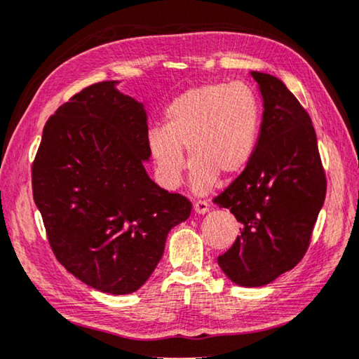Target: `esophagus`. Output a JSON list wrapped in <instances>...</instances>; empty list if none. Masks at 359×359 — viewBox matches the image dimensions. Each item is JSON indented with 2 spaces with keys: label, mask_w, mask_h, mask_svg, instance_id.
Segmentation results:
<instances>
[{
  "label": "esophagus",
  "mask_w": 359,
  "mask_h": 359,
  "mask_svg": "<svg viewBox=\"0 0 359 359\" xmlns=\"http://www.w3.org/2000/svg\"><path fill=\"white\" fill-rule=\"evenodd\" d=\"M208 208H210V205H208L207 201H197V202H194V210H196V213H198V215L207 213Z\"/></svg>",
  "instance_id": "esophagus-1"
}]
</instances>
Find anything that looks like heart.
<instances>
[{"label":"heart","instance_id":"obj_1","mask_svg":"<svg viewBox=\"0 0 359 359\" xmlns=\"http://www.w3.org/2000/svg\"><path fill=\"white\" fill-rule=\"evenodd\" d=\"M261 119V100L243 82H208L180 93L163 111V127L151 128L146 140L158 181L168 189L181 183L183 148L197 194L211 189L218 175H240L256 151Z\"/></svg>","mask_w":359,"mask_h":359}]
</instances>
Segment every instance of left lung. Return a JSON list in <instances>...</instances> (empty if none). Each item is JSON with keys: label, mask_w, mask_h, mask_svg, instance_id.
Listing matches in <instances>:
<instances>
[{"label": "left lung", "mask_w": 359, "mask_h": 359, "mask_svg": "<svg viewBox=\"0 0 359 359\" xmlns=\"http://www.w3.org/2000/svg\"><path fill=\"white\" fill-rule=\"evenodd\" d=\"M264 113L251 161L215 203L240 222L218 264L240 286H264L296 267L325 203L326 175L312 119L278 78L251 72Z\"/></svg>", "instance_id": "8db88e82"}]
</instances>
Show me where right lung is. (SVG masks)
Returning <instances> with one entry per match:
<instances>
[{
	"label": "right lung",
	"instance_id": "add662e5",
	"mask_svg": "<svg viewBox=\"0 0 359 359\" xmlns=\"http://www.w3.org/2000/svg\"><path fill=\"white\" fill-rule=\"evenodd\" d=\"M116 84L86 87L49 117L32 184L57 261L98 291L128 294L154 272L192 203L146 173V111Z\"/></svg>",
	"mask_w": 359,
	"mask_h": 359
}]
</instances>
